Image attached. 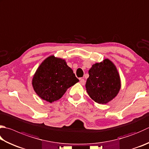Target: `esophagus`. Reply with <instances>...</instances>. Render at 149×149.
Returning a JSON list of instances; mask_svg holds the SVG:
<instances>
[{
	"label": "esophagus",
	"instance_id": "34e87169",
	"mask_svg": "<svg viewBox=\"0 0 149 149\" xmlns=\"http://www.w3.org/2000/svg\"><path fill=\"white\" fill-rule=\"evenodd\" d=\"M80 82L81 84H82V85H84V84H85V83H86V81H85V80L83 79V78H80Z\"/></svg>",
	"mask_w": 149,
	"mask_h": 149
}]
</instances>
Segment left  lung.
<instances>
[{
    "label": "left lung",
    "instance_id": "obj_1",
    "mask_svg": "<svg viewBox=\"0 0 149 149\" xmlns=\"http://www.w3.org/2000/svg\"><path fill=\"white\" fill-rule=\"evenodd\" d=\"M86 88L89 96L99 104H107L120 89V76L116 65L109 59L96 63L89 70Z\"/></svg>",
    "mask_w": 149,
    "mask_h": 149
}]
</instances>
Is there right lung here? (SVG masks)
I'll return each mask as SVG.
<instances>
[{
  "label": "right lung",
  "mask_w": 149,
  "mask_h": 149,
  "mask_svg": "<svg viewBox=\"0 0 149 149\" xmlns=\"http://www.w3.org/2000/svg\"><path fill=\"white\" fill-rule=\"evenodd\" d=\"M78 82L65 60L50 56L36 70L32 84L41 99L52 103L61 99L67 89Z\"/></svg>",
  "instance_id": "right-lung-1"
}]
</instances>
